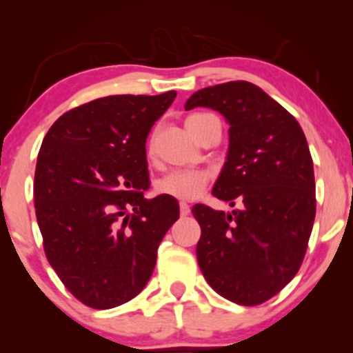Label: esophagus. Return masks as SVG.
Returning a JSON list of instances; mask_svg holds the SVG:
<instances>
[{
    "mask_svg": "<svg viewBox=\"0 0 353 353\" xmlns=\"http://www.w3.org/2000/svg\"><path fill=\"white\" fill-rule=\"evenodd\" d=\"M179 210H181V216H182V217L189 216V214H190L189 204H185V202H181V204H179Z\"/></svg>",
    "mask_w": 353,
    "mask_h": 353,
    "instance_id": "1",
    "label": "esophagus"
}]
</instances>
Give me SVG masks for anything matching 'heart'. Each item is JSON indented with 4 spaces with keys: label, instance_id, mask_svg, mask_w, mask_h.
I'll return each mask as SVG.
<instances>
[{
    "label": "heart",
    "instance_id": "obj_1",
    "mask_svg": "<svg viewBox=\"0 0 353 353\" xmlns=\"http://www.w3.org/2000/svg\"><path fill=\"white\" fill-rule=\"evenodd\" d=\"M204 114H194L188 117L185 125H190V123L196 119H199ZM154 154V137H151L148 143V156ZM209 172L199 171V169H179V171L169 172L168 176H164L163 179L157 182L156 189L157 192L163 194V196L174 197V199L179 201H192L196 197H199L202 190L205 189V185L209 184Z\"/></svg>",
    "mask_w": 353,
    "mask_h": 353
}]
</instances>
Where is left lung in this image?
Here are the masks:
<instances>
[{
	"label": "left lung",
	"instance_id": "1",
	"mask_svg": "<svg viewBox=\"0 0 353 353\" xmlns=\"http://www.w3.org/2000/svg\"><path fill=\"white\" fill-rule=\"evenodd\" d=\"M216 109L229 121V152L212 196L232 214L196 204L197 262L219 295L261 305L301 269L315 219L314 163L301 124L247 81L204 88L185 109Z\"/></svg>",
	"mask_w": 353,
	"mask_h": 353
}]
</instances>
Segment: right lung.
<instances>
[{
    "label": "right lung",
    "mask_w": 353,
    "mask_h": 353,
    "mask_svg": "<svg viewBox=\"0 0 353 353\" xmlns=\"http://www.w3.org/2000/svg\"><path fill=\"white\" fill-rule=\"evenodd\" d=\"M176 91L116 94L72 108L44 136L34 171L43 247L70 292L91 309L134 299L179 219L174 197L145 199L149 131Z\"/></svg>",
    "instance_id": "add662e5"
}]
</instances>
